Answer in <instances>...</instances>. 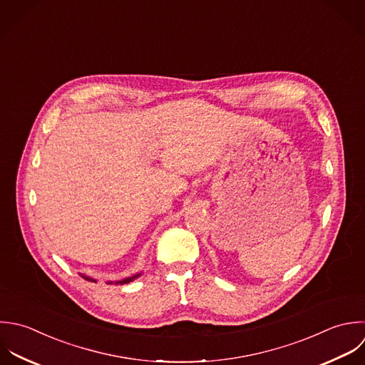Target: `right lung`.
<instances>
[{"instance_id":"1","label":"right lung","mask_w":365,"mask_h":365,"mask_svg":"<svg viewBox=\"0 0 365 365\" xmlns=\"http://www.w3.org/2000/svg\"><path fill=\"white\" fill-rule=\"evenodd\" d=\"M142 273H136V274H133V276H129V277H125V279H122V280H116L115 282V284H125V283H129V282H133L135 279H138L139 276H140ZM85 280H88V282H93V283H96V280L95 279H92V277H89V276H85V274H81ZM113 282H108V284H112Z\"/></svg>"}]
</instances>
